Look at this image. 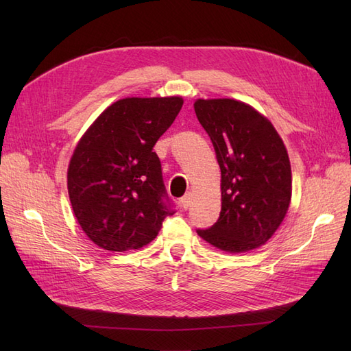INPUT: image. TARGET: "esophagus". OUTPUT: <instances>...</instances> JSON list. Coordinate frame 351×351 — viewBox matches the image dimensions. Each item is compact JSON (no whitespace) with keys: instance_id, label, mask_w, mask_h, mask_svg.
<instances>
[{"instance_id":"obj_1","label":"esophagus","mask_w":351,"mask_h":351,"mask_svg":"<svg viewBox=\"0 0 351 351\" xmlns=\"http://www.w3.org/2000/svg\"><path fill=\"white\" fill-rule=\"evenodd\" d=\"M192 199H193V193H190V192H187L183 197H182V206L184 208V209H189L190 208V205H192Z\"/></svg>"}]
</instances>
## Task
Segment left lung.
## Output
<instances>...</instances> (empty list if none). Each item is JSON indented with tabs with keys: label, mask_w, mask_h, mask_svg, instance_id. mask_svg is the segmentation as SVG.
Listing matches in <instances>:
<instances>
[{
	"label": "left lung",
	"mask_w": 351,
	"mask_h": 351,
	"mask_svg": "<svg viewBox=\"0 0 351 351\" xmlns=\"http://www.w3.org/2000/svg\"><path fill=\"white\" fill-rule=\"evenodd\" d=\"M193 107L221 168L219 218L197 234L228 253L258 249L278 230L291 202L285 145L267 117L246 102L199 98Z\"/></svg>",
	"instance_id": "obj_1"
}]
</instances>
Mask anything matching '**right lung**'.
<instances>
[{"instance_id": "right-lung-1", "label": "right lung", "mask_w": 351, "mask_h": 351, "mask_svg": "<svg viewBox=\"0 0 351 351\" xmlns=\"http://www.w3.org/2000/svg\"><path fill=\"white\" fill-rule=\"evenodd\" d=\"M182 97H130L105 108L74 147L67 189L84 234L111 252L149 244L174 212L165 187L156 141L183 107Z\"/></svg>"}]
</instances>
